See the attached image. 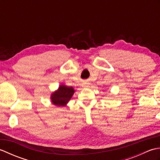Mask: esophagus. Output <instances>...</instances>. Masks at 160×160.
<instances>
[{
	"label": "esophagus",
	"instance_id": "1",
	"mask_svg": "<svg viewBox=\"0 0 160 160\" xmlns=\"http://www.w3.org/2000/svg\"><path fill=\"white\" fill-rule=\"evenodd\" d=\"M82 87H84V88H87L88 87H89V85H88V83L87 82H84L83 84H82Z\"/></svg>",
	"mask_w": 160,
	"mask_h": 160
}]
</instances>
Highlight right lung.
<instances>
[{"mask_svg":"<svg viewBox=\"0 0 160 160\" xmlns=\"http://www.w3.org/2000/svg\"><path fill=\"white\" fill-rule=\"evenodd\" d=\"M74 92L75 91L72 87L60 84L58 89L51 94V102L56 107H64L72 98Z\"/></svg>","mask_w":160,"mask_h":160,"instance_id":"obj_1","label":"right lung"}]
</instances>
